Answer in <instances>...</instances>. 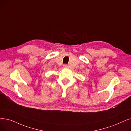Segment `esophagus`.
<instances>
[{
  "label": "esophagus",
  "mask_w": 131,
  "mask_h": 131,
  "mask_svg": "<svg viewBox=\"0 0 131 131\" xmlns=\"http://www.w3.org/2000/svg\"><path fill=\"white\" fill-rule=\"evenodd\" d=\"M63 67H64V68H67V67H68V65H67V64H65V65H64Z\"/></svg>",
  "instance_id": "esophagus-1"
}]
</instances>
